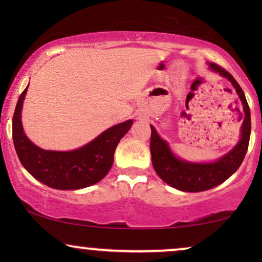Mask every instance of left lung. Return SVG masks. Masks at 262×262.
I'll list each match as a JSON object with an SVG mask.
<instances>
[{"label":"left lung","instance_id":"obj_1","mask_svg":"<svg viewBox=\"0 0 262 262\" xmlns=\"http://www.w3.org/2000/svg\"><path fill=\"white\" fill-rule=\"evenodd\" d=\"M209 68L223 77H227L231 82L243 106V112H239V110L236 108L239 114V119H243V123L241 127V138L231 151L222 156L216 162H187V161L178 159L171 152L168 143L163 141L154 126L150 125L151 127L150 152H151L154 169L164 182L184 192L207 191L221 185L238 169L248 150L252 123H250V110L245 93L239 87L237 81L232 77V75L223 68L214 63H209Z\"/></svg>","mask_w":262,"mask_h":262}]
</instances>
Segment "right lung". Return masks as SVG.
<instances>
[{
    "instance_id": "1",
    "label": "right lung",
    "mask_w": 262,
    "mask_h": 262,
    "mask_svg": "<svg viewBox=\"0 0 262 262\" xmlns=\"http://www.w3.org/2000/svg\"><path fill=\"white\" fill-rule=\"evenodd\" d=\"M27 88L21 93L13 116V142L25 169L41 184L56 189H80L102 180L112 167L118 143L130 130L132 120L114 125L73 151L44 150L26 137L21 124Z\"/></svg>"
}]
</instances>
